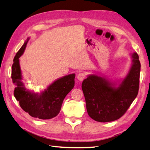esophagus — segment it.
<instances>
[{
	"label": "esophagus",
	"mask_w": 150,
	"mask_h": 150,
	"mask_svg": "<svg viewBox=\"0 0 150 150\" xmlns=\"http://www.w3.org/2000/svg\"><path fill=\"white\" fill-rule=\"evenodd\" d=\"M77 77V79L79 81H83L85 79V77H86V75H85L83 73H79Z\"/></svg>",
	"instance_id": "34e87169"
}]
</instances>
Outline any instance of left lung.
Returning a JSON list of instances; mask_svg holds the SVG:
<instances>
[{
    "mask_svg": "<svg viewBox=\"0 0 150 150\" xmlns=\"http://www.w3.org/2000/svg\"><path fill=\"white\" fill-rule=\"evenodd\" d=\"M130 55L131 65L124 79L115 81L94 73L83 81L87 112L95 121L108 122L121 118L137 96L140 63L137 52Z\"/></svg>",
    "mask_w": 150,
    "mask_h": 150,
    "instance_id": "1",
    "label": "left lung"
}]
</instances>
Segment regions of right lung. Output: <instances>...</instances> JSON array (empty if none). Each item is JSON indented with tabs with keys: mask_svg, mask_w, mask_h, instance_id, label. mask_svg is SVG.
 <instances>
[{
	"mask_svg": "<svg viewBox=\"0 0 150 150\" xmlns=\"http://www.w3.org/2000/svg\"><path fill=\"white\" fill-rule=\"evenodd\" d=\"M30 38L14 57L11 67V79L16 85L13 94L23 110L29 115L42 120H49L59 114L64 98L75 86V73L57 79L40 93L26 89L23 83L19 58L23 55Z\"/></svg>",
	"mask_w": 150,
	"mask_h": 150,
	"instance_id": "right-lung-1",
	"label": "right lung"
}]
</instances>
